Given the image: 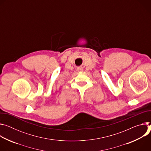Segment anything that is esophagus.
<instances>
[{"label":"esophagus","mask_w":151,"mask_h":151,"mask_svg":"<svg viewBox=\"0 0 151 151\" xmlns=\"http://www.w3.org/2000/svg\"><path fill=\"white\" fill-rule=\"evenodd\" d=\"M77 70L78 71H82L83 70V69L82 67H78V68H77Z\"/></svg>","instance_id":"obj_1"}]
</instances>
